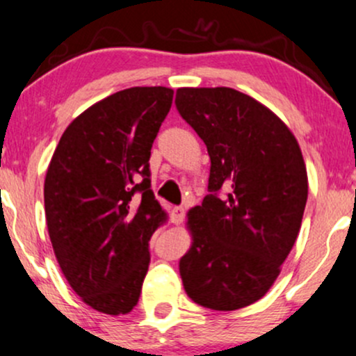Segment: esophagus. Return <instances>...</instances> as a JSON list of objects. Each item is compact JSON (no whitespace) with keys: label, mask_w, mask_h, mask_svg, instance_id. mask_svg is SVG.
<instances>
[{"label":"esophagus","mask_w":356,"mask_h":356,"mask_svg":"<svg viewBox=\"0 0 356 356\" xmlns=\"http://www.w3.org/2000/svg\"><path fill=\"white\" fill-rule=\"evenodd\" d=\"M185 216H186V210L183 207H175L173 212H171V220H173L175 224H181L183 220H185Z\"/></svg>","instance_id":"esophagus-1"}]
</instances>
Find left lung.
I'll use <instances>...</instances> for the list:
<instances>
[{
  "label": "left lung",
  "instance_id": "obj_1",
  "mask_svg": "<svg viewBox=\"0 0 356 356\" xmlns=\"http://www.w3.org/2000/svg\"><path fill=\"white\" fill-rule=\"evenodd\" d=\"M175 105L210 156L209 195L188 212L183 286L204 307L236 311L268 292L299 234L300 147L273 112L232 88H179Z\"/></svg>",
  "mask_w": 356,
  "mask_h": 356
}]
</instances>
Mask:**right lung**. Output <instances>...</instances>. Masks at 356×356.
<instances>
[{
	"instance_id": "add662e5",
	"label": "right lung",
	"mask_w": 356,
	"mask_h": 356,
	"mask_svg": "<svg viewBox=\"0 0 356 356\" xmlns=\"http://www.w3.org/2000/svg\"><path fill=\"white\" fill-rule=\"evenodd\" d=\"M173 90L136 86L71 122L44 183L45 219L64 277L103 314L136 307L149 241L166 220L151 190L149 158Z\"/></svg>"
}]
</instances>
